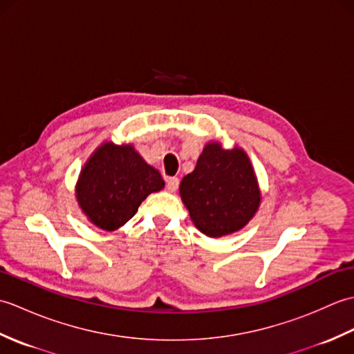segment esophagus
I'll use <instances>...</instances> for the list:
<instances>
[{"instance_id":"34e87169","label":"esophagus","mask_w":354,"mask_h":354,"mask_svg":"<svg viewBox=\"0 0 354 354\" xmlns=\"http://www.w3.org/2000/svg\"><path fill=\"white\" fill-rule=\"evenodd\" d=\"M165 185H167V190L169 192H176L178 187H179V179L178 178H167V183H165Z\"/></svg>"}]
</instances>
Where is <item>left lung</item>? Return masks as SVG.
<instances>
[{
  "label": "left lung",
  "instance_id": "left-lung-1",
  "mask_svg": "<svg viewBox=\"0 0 354 354\" xmlns=\"http://www.w3.org/2000/svg\"><path fill=\"white\" fill-rule=\"evenodd\" d=\"M179 194L194 227L213 239L245 228L261 202L250 156L239 146L223 149L221 141L207 142Z\"/></svg>",
  "mask_w": 354,
  "mask_h": 354
}]
</instances>
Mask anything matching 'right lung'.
Listing matches in <instances>:
<instances>
[{
    "instance_id": "obj_1",
    "label": "right lung",
    "mask_w": 354,
    "mask_h": 354,
    "mask_svg": "<svg viewBox=\"0 0 354 354\" xmlns=\"http://www.w3.org/2000/svg\"><path fill=\"white\" fill-rule=\"evenodd\" d=\"M164 181L131 142L104 141L88 158L76 183V199L86 219L104 231H115L132 219L150 193Z\"/></svg>"
}]
</instances>
